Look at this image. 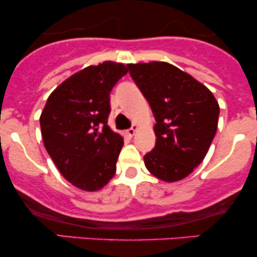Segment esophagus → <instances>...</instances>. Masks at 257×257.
Here are the masks:
<instances>
[{
    "instance_id": "obj_1",
    "label": "esophagus",
    "mask_w": 257,
    "mask_h": 257,
    "mask_svg": "<svg viewBox=\"0 0 257 257\" xmlns=\"http://www.w3.org/2000/svg\"><path fill=\"white\" fill-rule=\"evenodd\" d=\"M137 131H138V126L137 125H134V126H132V128H129L128 131H125V134L128 135V137H134L135 135V133H137Z\"/></svg>"
}]
</instances>
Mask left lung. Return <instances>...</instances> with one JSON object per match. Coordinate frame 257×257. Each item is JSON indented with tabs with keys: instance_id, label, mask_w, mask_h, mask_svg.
<instances>
[{
	"instance_id": "1",
	"label": "left lung",
	"mask_w": 257,
	"mask_h": 257,
	"mask_svg": "<svg viewBox=\"0 0 257 257\" xmlns=\"http://www.w3.org/2000/svg\"><path fill=\"white\" fill-rule=\"evenodd\" d=\"M126 66L156 118V146L144 157L147 170L166 182L185 179L202 163L216 134V99L204 84L169 63Z\"/></svg>"
}]
</instances>
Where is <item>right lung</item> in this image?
I'll return each mask as SVG.
<instances>
[{
    "mask_svg": "<svg viewBox=\"0 0 257 257\" xmlns=\"http://www.w3.org/2000/svg\"><path fill=\"white\" fill-rule=\"evenodd\" d=\"M126 72L114 61L84 67L52 91L41 113L47 152L79 190H101L116 174L123 138L107 125L110 91Z\"/></svg>",
    "mask_w": 257,
    "mask_h": 257,
    "instance_id": "right-lung-1",
    "label": "right lung"
}]
</instances>
